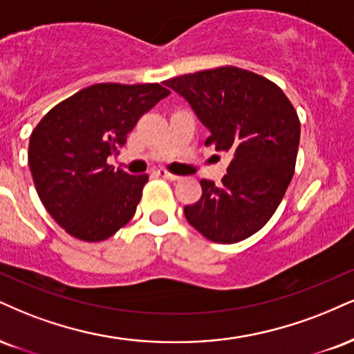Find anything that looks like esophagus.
I'll list each match as a JSON object with an SVG mask.
<instances>
[{
    "label": "esophagus",
    "instance_id": "1",
    "mask_svg": "<svg viewBox=\"0 0 354 354\" xmlns=\"http://www.w3.org/2000/svg\"><path fill=\"white\" fill-rule=\"evenodd\" d=\"M156 173H158L161 178H165V180H169V181H180L181 180V176H176V174L166 171V169H158Z\"/></svg>",
    "mask_w": 354,
    "mask_h": 354
}]
</instances>
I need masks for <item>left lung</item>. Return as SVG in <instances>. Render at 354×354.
Masks as SVG:
<instances>
[{
	"label": "left lung",
	"instance_id": "obj_1",
	"mask_svg": "<svg viewBox=\"0 0 354 354\" xmlns=\"http://www.w3.org/2000/svg\"><path fill=\"white\" fill-rule=\"evenodd\" d=\"M180 93L209 130L206 145L232 155L223 185L203 180V196L185 206L204 237L234 244L272 218L295 169L300 122L282 88L239 67L180 75L163 82Z\"/></svg>",
	"mask_w": 354,
	"mask_h": 354
}]
</instances>
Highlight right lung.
<instances>
[{
	"mask_svg": "<svg viewBox=\"0 0 354 354\" xmlns=\"http://www.w3.org/2000/svg\"><path fill=\"white\" fill-rule=\"evenodd\" d=\"M169 95L160 84H95L50 109L29 138L42 204L80 241L109 239L133 218L148 174L107 165L145 112Z\"/></svg>",
	"mask_w": 354,
	"mask_h": 354,
	"instance_id": "1",
	"label": "right lung"
}]
</instances>
